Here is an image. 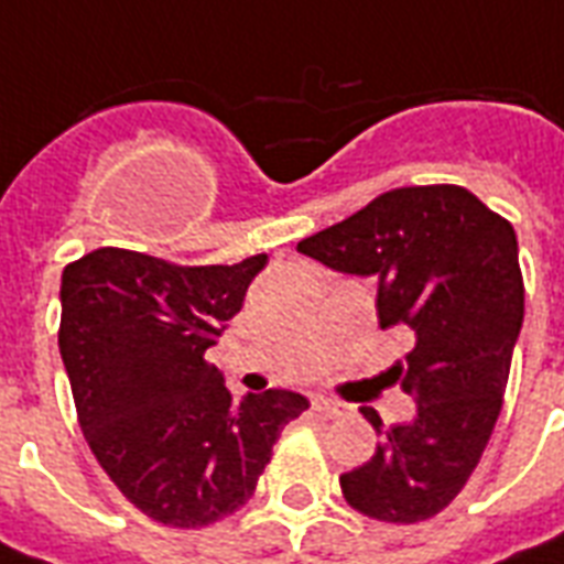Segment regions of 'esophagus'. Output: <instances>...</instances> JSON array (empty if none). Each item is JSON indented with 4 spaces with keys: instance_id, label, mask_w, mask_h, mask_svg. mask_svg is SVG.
<instances>
[{
    "instance_id": "1",
    "label": "esophagus",
    "mask_w": 564,
    "mask_h": 564,
    "mask_svg": "<svg viewBox=\"0 0 564 564\" xmlns=\"http://www.w3.org/2000/svg\"><path fill=\"white\" fill-rule=\"evenodd\" d=\"M313 411H316L319 416H328V420H334V416H343V405H339V402H334V399H325V397L313 399Z\"/></svg>"
}]
</instances>
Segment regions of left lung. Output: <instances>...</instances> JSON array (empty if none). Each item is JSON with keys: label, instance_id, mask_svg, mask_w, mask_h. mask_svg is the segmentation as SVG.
<instances>
[{"label": "left lung", "instance_id": "8db88e82", "mask_svg": "<svg viewBox=\"0 0 564 564\" xmlns=\"http://www.w3.org/2000/svg\"><path fill=\"white\" fill-rule=\"evenodd\" d=\"M299 251L376 278L378 325L414 339L390 376L414 397L416 416L384 429L360 408L381 441L339 476L343 497L376 521H429L467 485L500 416L523 325L514 227L462 186H408L301 239Z\"/></svg>", "mask_w": 564, "mask_h": 564}]
</instances>
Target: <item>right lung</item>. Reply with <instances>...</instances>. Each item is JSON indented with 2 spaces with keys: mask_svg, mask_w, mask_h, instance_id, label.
<instances>
[{
  "mask_svg": "<svg viewBox=\"0 0 564 564\" xmlns=\"http://www.w3.org/2000/svg\"><path fill=\"white\" fill-rule=\"evenodd\" d=\"M265 263L97 248L64 265L58 349L85 441L120 494L165 527L197 530L242 509L283 425L311 408L292 390L234 399L204 360Z\"/></svg>",
  "mask_w": 564,
  "mask_h": 564,
  "instance_id": "right-lung-1",
  "label": "right lung"
}]
</instances>
